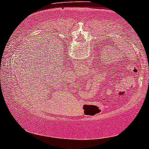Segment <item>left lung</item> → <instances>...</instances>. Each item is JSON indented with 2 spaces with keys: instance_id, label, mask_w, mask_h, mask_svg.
<instances>
[{
  "instance_id": "1",
  "label": "left lung",
  "mask_w": 149,
  "mask_h": 149,
  "mask_svg": "<svg viewBox=\"0 0 149 149\" xmlns=\"http://www.w3.org/2000/svg\"><path fill=\"white\" fill-rule=\"evenodd\" d=\"M109 43L108 41H107V42H100V45L98 44V46H99V49L100 48V49H102V47H103V49H104V47H109V45H111V44L109 43V45H108V43ZM112 47V46H111ZM102 50V49H101ZM100 58L98 59V62H97V63H96V65L95 66V69H93V71L95 72H97L98 73H100V72H105L107 70H108L109 68H113L114 70H115L114 68H116V71L117 72L119 71V72H123V74H125L124 72L125 70H126V68H127L128 66L130 65L129 64V62H127L125 60V58H122V59H120V60H118V61H114V59H108L106 57V58H104V56H100ZM114 65L116 68H114L113 67Z\"/></svg>"
}]
</instances>
